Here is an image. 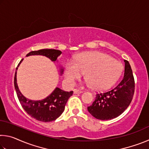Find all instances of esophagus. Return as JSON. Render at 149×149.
Listing matches in <instances>:
<instances>
[{
	"instance_id": "obj_1",
	"label": "esophagus",
	"mask_w": 149,
	"mask_h": 149,
	"mask_svg": "<svg viewBox=\"0 0 149 149\" xmlns=\"http://www.w3.org/2000/svg\"><path fill=\"white\" fill-rule=\"evenodd\" d=\"M83 93L82 91L77 90V89H74V94H79V93Z\"/></svg>"
}]
</instances>
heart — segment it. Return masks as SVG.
Returning a JSON list of instances; mask_svg holds the SVG:
<instances>
[{
	"instance_id": "b5f03b06",
	"label": "heart",
	"mask_w": 149,
	"mask_h": 149,
	"mask_svg": "<svg viewBox=\"0 0 149 149\" xmlns=\"http://www.w3.org/2000/svg\"><path fill=\"white\" fill-rule=\"evenodd\" d=\"M122 63L108 54L98 51L78 55L75 62L69 61L65 67L64 76L70 85H74L85 73L87 84L96 91H103L113 86L122 74Z\"/></svg>"
}]
</instances>
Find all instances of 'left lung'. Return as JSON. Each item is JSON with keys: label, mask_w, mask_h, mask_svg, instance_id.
Returning a JSON list of instances; mask_svg holds the SVG:
<instances>
[{"label": "left lung", "mask_w": 149, "mask_h": 149, "mask_svg": "<svg viewBox=\"0 0 149 149\" xmlns=\"http://www.w3.org/2000/svg\"><path fill=\"white\" fill-rule=\"evenodd\" d=\"M124 62L122 81L113 89L96 95L95 101L87 107L89 112L97 119L108 120L119 116L132 102L135 91L134 77L129 62L124 60Z\"/></svg>", "instance_id": "left-lung-1"}]
</instances>
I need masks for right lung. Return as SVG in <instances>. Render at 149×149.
I'll return each instance as SVG.
<instances>
[{"label": "right lung", "instance_id": "obj_1", "mask_svg": "<svg viewBox=\"0 0 149 149\" xmlns=\"http://www.w3.org/2000/svg\"><path fill=\"white\" fill-rule=\"evenodd\" d=\"M62 54L59 50L55 49H41L36 51H31L26 55V56L31 55H42L56 62L57 58ZM22 59L17 65V68L22 62ZM63 72V68L60 69L61 74ZM17 72L16 71L14 76V87L18 98L19 101L24 110L30 116L37 120L43 122H49L56 120L63 112L65 105L69 98L73 94V91H64L58 87H56L49 96L41 100H32L27 99L22 94L17 84L16 79Z\"/></svg>", "mask_w": 149, "mask_h": 149}]
</instances>
